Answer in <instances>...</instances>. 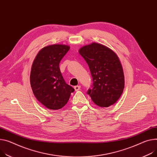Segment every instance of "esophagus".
I'll list each match as a JSON object with an SVG mask.
<instances>
[{"mask_svg":"<svg viewBox=\"0 0 157 157\" xmlns=\"http://www.w3.org/2000/svg\"><path fill=\"white\" fill-rule=\"evenodd\" d=\"M80 88H81L80 86H76L74 87V89H75V91H78V90H80Z\"/></svg>","mask_w":157,"mask_h":157,"instance_id":"esophagus-1","label":"esophagus"}]
</instances>
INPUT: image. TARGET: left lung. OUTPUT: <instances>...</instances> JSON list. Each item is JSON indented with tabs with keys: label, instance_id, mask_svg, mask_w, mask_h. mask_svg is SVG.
Segmentation results:
<instances>
[{
	"label": "left lung",
	"instance_id": "obj_1",
	"mask_svg": "<svg viewBox=\"0 0 157 157\" xmlns=\"http://www.w3.org/2000/svg\"><path fill=\"white\" fill-rule=\"evenodd\" d=\"M79 53L89 67L93 83L87 94L92 101L107 107L119 99L124 87V77L117 55L110 48L97 43L86 45Z\"/></svg>",
	"mask_w": 157,
	"mask_h": 157
}]
</instances>
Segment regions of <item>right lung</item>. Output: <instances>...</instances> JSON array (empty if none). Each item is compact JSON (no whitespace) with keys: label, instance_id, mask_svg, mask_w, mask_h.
Here are the masks:
<instances>
[{"label":"right lung","instance_id":"1","mask_svg":"<svg viewBox=\"0 0 157 157\" xmlns=\"http://www.w3.org/2000/svg\"><path fill=\"white\" fill-rule=\"evenodd\" d=\"M70 50L65 44L44 47L34 59L30 83L37 100L49 109L57 110L68 102L74 89L66 83L59 67L63 57Z\"/></svg>","mask_w":157,"mask_h":157}]
</instances>
